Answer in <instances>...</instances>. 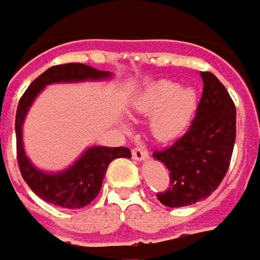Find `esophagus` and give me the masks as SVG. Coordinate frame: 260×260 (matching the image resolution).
<instances>
[{
  "instance_id": "obj_1",
  "label": "esophagus",
  "mask_w": 260,
  "mask_h": 260,
  "mask_svg": "<svg viewBox=\"0 0 260 260\" xmlns=\"http://www.w3.org/2000/svg\"><path fill=\"white\" fill-rule=\"evenodd\" d=\"M132 157L135 160H146L147 159V153L146 150H143L141 147H134L132 149Z\"/></svg>"
}]
</instances>
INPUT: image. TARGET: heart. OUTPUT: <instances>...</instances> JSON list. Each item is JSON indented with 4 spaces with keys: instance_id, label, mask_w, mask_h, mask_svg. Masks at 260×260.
<instances>
[{
    "instance_id": "obj_1",
    "label": "heart",
    "mask_w": 260,
    "mask_h": 260,
    "mask_svg": "<svg viewBox=\"0 0 260 260\" xmlns=\"http://www.w3.org/2000/svg\"><path fill=\"white\" fill-rule=\"evenodd\" d=\"M200 104L195 87L181 86L171 80H157L149 84L135 100L138 114H152L150 131L156 140L170 143L183 137L190 128Z\"/></svg>"
}]
</instances>
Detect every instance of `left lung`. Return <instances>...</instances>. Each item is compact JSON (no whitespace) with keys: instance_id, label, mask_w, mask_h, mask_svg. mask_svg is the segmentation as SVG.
<instances>
[{"instance_id":"1","label":"left lung","mask_w":260,"mask_h":260,"mask_svg":"<svg viewBox=\"0 0 260 260\" xmlns=\"http://www.w3.org/2000/svg\"><path fill=\"white\" fill-rule=\"evenodd\" d=\"M204 82L197 116L187 132L153 157L170 171L168 189L157 193L167 207H186L210 197L228 173L237 134V110L219 79L201 71Z\"/></svg>"}]
</instances>
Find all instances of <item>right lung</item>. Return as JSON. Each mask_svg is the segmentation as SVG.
I'll return each mask as SVG.
<instances>
[{"instance_id": "add662e5", "label": "right lung", "mask_w": 260, "mask_h": 260, "mask_svg": "<svg viewBox=\"0 0 260 260\" xmlns=\"http://www.w3.org/2000/svg\"><path fill=\"white\" fill-rule=\"evenodd\" d=\"M110 71H100L84 63H63L50 67L38 76L22 95L16 111V144L17 164L20 174L32 192L41 200L62 208H82L95 200L101 190L107 168L113 159L131 157L128 147H104L92 146L67 170L59 173H46L37 168L29 160L23 149L22 129L25 117L36 101L38 93L53 83L100 82L110 79Z\"/></svg>"}]
</instances>
